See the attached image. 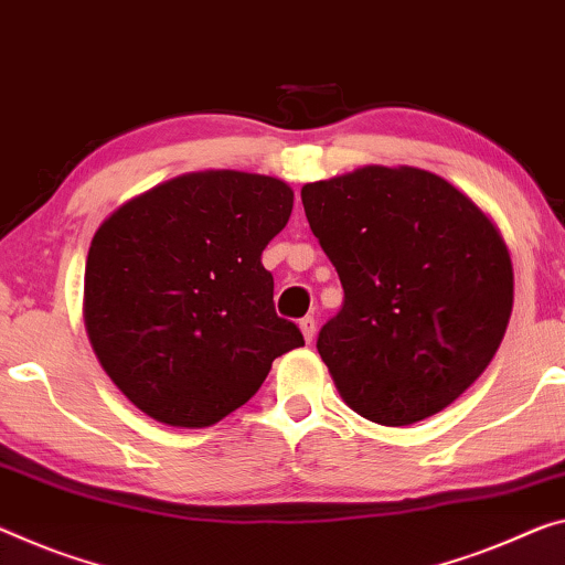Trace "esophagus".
Segmentation results:
<instances>
[{
	"instance_id": "34e87169",
	"label": "esophagus",
	"mask_w": 565,
	"mask_h": 565,
	"mask_svg": "<svg viewBox=\"0 0 565 565\" xmlns=\"http://www.w3.org/2000/svg\"><path fill=\"white\" fill-rule=\"evenodd\" d=\"M300 331H302V338H306V343H310L312 338H316V318H310V316H306V318H300Z\"/></svg>"
}]
</instances>
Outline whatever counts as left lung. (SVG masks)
<instances>
[{"instance_id": "8db88e82", "label": "left lung", "mask_w": 565, "mask_h": 565, "mask_svg": "<svg viewBox=\"0 0 565 565\" xmlns=\"http://www.w3.org/2000/svg\"><path fill=\"white\" fill-rule=\"evenodd\" d=\"M300 196L343 285L341 310L318 333L338 394L384 427L445 409L490 366L513 312L498 227L414 167H363Z\"/></svg>"}]
</instances>
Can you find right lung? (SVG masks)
<instances>
[{
    "label": "right lung",
    "mask_w": 565,
    "mask_h": 565,
    "mask_svg": "<svg viewBox=\"0 0 565 565\" xmlns=\"http://www.w3.org/2000/svg\"><path fill=\"white\" fill-rule=\"evenodd\" d=\"M292 189L196 171L118 206L90 242L83 316L113 384L151 419L202 429L239 409L277 355L306 345L273 302L263 249Z\"/></svg>",
    "instance_id": "obj_1"
}]
</instances>
